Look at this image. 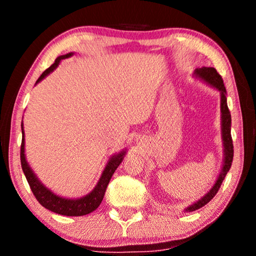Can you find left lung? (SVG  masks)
I'll return each mask as SVG.
<instances>
[{"label": "left lung", "instance_id": "obj_1", "mask_svg": "<svg viewBox=\"0 0 256 256\" xmlns=\"http://www.w3.org/2000/svg\"><path fill=\"white\" fill-rule=\"evenodd\" d=\"M196 74L200 76L202 79H204L206 82L211 84L212 86H214L216 90H220L222 93V140H224V146H225V160H224V166L222 172L219 174L218 180L214 184V186L212 188V190L205 196L202 200L196 202V204L191 205L190 208H186V211H196V210L202 208L208 202L213 199V197L216 194V192L219 191L222 183L225 180L227 172L230 171V168L232 166L233 162V155H234V149H233V140L232 135H230V113L228 107H227V101H226V88L224 85V80L222 76L216 72L214 68H202L196 70Z\"/></svg>", "mask_w": 256, "mask_h": 256}]
</instances>
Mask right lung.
Segmentation results:
<instances>
[{
    "label": "right lung",
    "mask_w": 256,
    "mask_h": 256,
    "mask_svg": "<svg viewBox=\"0 0 256 256\" xmlns=\"http://www.w3.org/2000/svg\"><path fill=\"white\" fill-rule=\"evenodd\" d=\"M71 54H72L60 56V57L56 59L54 64L42 73V76L38 78L37 82H40L42 79L45 78V76L48 74V73L54 71V70L57 68L59 62H60L62 59L68 58ZM22 134L23 136H22V144H20V166H22V170L24 174H26L28 183L30 185L31 191H32V194L34 197H36L38 202H40L42 206H44L45 208L50 210L52 212L58 213V214H62V216H85V214H88L90 212H93L94 210H96L98 206L101 204V202H102L107 185L110 183L114 171L116 170V168L120 166L122 160H124V152L118 154L116 156L112 157V160L108 162L107 166L104 168L102 176H101L99 183H98L96 188H94L90 194H87L86 197L80 198V199H65V198L58 197V196L52 194L51 191H48V188L37 180L32 171H31L30 166H28L26 160V155H24L23 124H22Z\"/></svg>",
    "instance_id": "right-lung-1"
}]
</instances>
